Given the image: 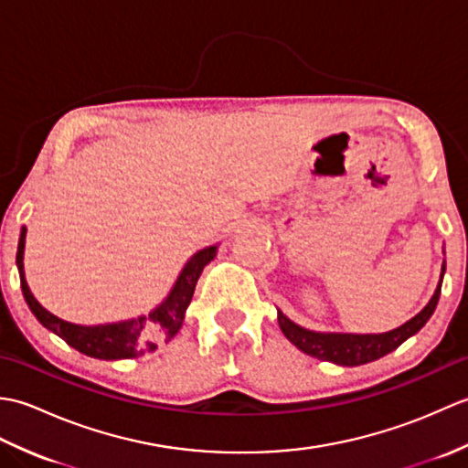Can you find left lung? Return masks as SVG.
<instances>
[{"label": "left lung", "instance_id": "8db88e82", "mask_svg": "<svg viewBox=\"0 0 468 468\" xmlns=\"http://www.w3.org/2000/svg\"><path fill=\"white\" fill-rule=\"evenodd\" d=\"M446 267L442 265L441 282L436 287L434 295L431 302L426 303L420 314H416L412 320L402 324L396 330L384 332V334H334V332H314L305 330V327L293 324L290 317L277 312V322L283 335L290 340L295 347L307 356L317 357V360L334 362L337 366H360L374 362L378 357L390 354L396 350L402 342L409 340L420 327L431 320V315L436 310V303H439L441 297V285H442V275Z\"/></svg>", "mask_w": 468, "mask_h": 468}]
</instances>
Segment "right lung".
<instances>
[{"mask_svg":"<svg viewBox=\"0 0 468 468\" xmlns=\"http://www.w3.org/2000/svg\"><path fill=\"white\" fill-rule=\"evenodd\" d=\"M26 231L27 229L22 227L16 263L19 271V282H22V292L29 310L37 317L39 324L48 327L49 332L62 337L68 346H72L74 350L90 357H98V360H126V357H138L144 352H153L161 342H168L171 337H175L183 325L185 312L193 300L198 277H201L205 265L211 263L217 255V245H208L205 250L197 251L183 267V271L175 282L171 293L166 295V300L161 305H156L148 315L104 325H76L59 320L54 314L44 310L32 295V292H29L24 273Z\"/></svg>","mask_w":468,"mask_h":468,"instance_id":"obj_1","label":"right lung"}]
</instances>
